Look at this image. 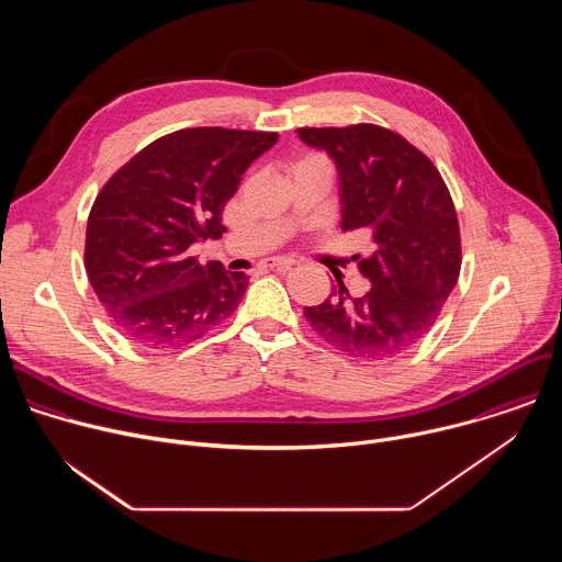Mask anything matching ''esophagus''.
<instances>
[{"label": "esophagus", "instance_id": "34e87169", "mask_svg": "<svg viewBox=\"0 0 562 562\" xmlns=\"http://www.w3.org/2000/svg\"><path fill=\"white\" fill-rule=\"evenodd\" d=\"M265 267H267V269L286 271V269L295 267V260H291V258H269V260H265Z\"/></svg>", "mask_w": 562, "mask_h": 562}]
</instances>
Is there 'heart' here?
Here are the masks:
<instances>
[{
	"instance_id": "1",
	"label": "heart",
	"mask_w": 562,
	"mask_h": 562,
	"mask_svg": "<svg viewBox=\"0 0 562 562\" xmlns=\"http://www.w3.org/2000/svg\"><path fill=\"white\" fill-rule=\"evenodd\" d=\"M306 165H329L327 162V157L325 155H319V153H306V155H302L297 162L293 165V169L295 167H306Z\"/></svg>"
}]
</instances>
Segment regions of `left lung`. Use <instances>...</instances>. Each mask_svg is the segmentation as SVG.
Wrapping results in <instances>:
<instances>
[{
    "mask_svg": "<svg viewBox=\"0 0 562 562\" xmlns=\"http://www.w3.org/2000/svg\"><path fill=\"white\" fill-rule=\"evenodd\" d=\"M302 142L325 148L338 167L342 231L364 228L375 251L358 260L371 280L362 297L340 282L317 306L311 329L360 360H386L414 347L436 323L460 276V226L451 193L431 159L378 124L302 126Z\"/></svg>",
    "mask_w": 562,
    "mask_h": 562,
    "instance_id": "left-lung-1",
    "label": "left lung"
}]
</instances>
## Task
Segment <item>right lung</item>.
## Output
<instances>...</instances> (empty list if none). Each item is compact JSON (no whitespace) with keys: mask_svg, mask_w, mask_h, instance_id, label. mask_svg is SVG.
<instances>
[{"mask_svg":"<svg viewBox=\"0 0 562 562\" xmlns=\"http://www.w3.org/2000/svg\"><path fill=\"white\" fill-rule=\"evenodd\" d=\"M278 133L222 126L157 137L98 193L85 265L111 323L148 349H178L217 329L243 300L249 276L200 265L198 239L224 233L222 211L239 178Z\"/></svg>","mask_w":562,"mask_h":562,"instance_id":"add662e5","label":"right lung"}]
</instances>
